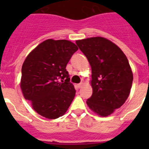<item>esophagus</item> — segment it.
Instances as JSON below:
<instances>
[{
    "mask_svg": "<svg viewBox=\"0 0 149 149\" xmlns=\"http://www.w3.org/2000/svg\"><path fill=\"white\" fill-rule=\"evenodd\" d=\"M82 86H83V83H80V84H77V87L79 88V89L82 87Z\"/></svg>",
    "mask_w": 149,
    "mask_h": 149,
    "instance_id": "esophagus-1",
    "label": "esophagus"
}]
</instances>
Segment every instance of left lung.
Instances as JSON below:
<instances>
[{
    "label": "left lung",
    "mask_w": 149,
    "mask_h": 149,
    "mask_svg": "<svg viewBox=\"0 0 149 149\" xmlns=\"http://www.w3.org/2000/svg\"><path fill=\"white\" fill-rule=\"evenodd\" d=\"M92 68L93 95L86 104L94 113L107 116L128 98L133 73L127 58L116 44L103 37L76 41Z\"/></svg>",
    "instance_id": "obj_1"
}]
</instances>
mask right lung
<instances>
[{
    "instance_id": "add662e5",
    "label": "right lung",
    "mask_w": 149,
    "mask_h": 149,
    "mask_svg": "<svg viewBox=\"0 0 149 149\" xmlns=\"http://www.w3.org/2000/svg\"><path fill=\"white\" fill-rule=\"evenodd\" d=\"M77 46L70 41L47 39L26 57L22 68L21 89L36 113L54 119L65 114L76 91L66 65Z\"/></svg>"
}]
</instances>
